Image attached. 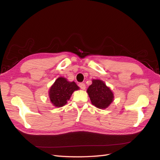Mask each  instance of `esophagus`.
<instances>
[{"label": "esophagus", "instance_id": "1", "mask_svg": "<svg viewBox=\"0 0 160 160\" xmlns=\"http://www.w3.org/2000/svg\"><path fill=\"white\" fill-rule=\"evenodd\" d=\"M79 87L81 89H83V90H84L85 89V85L83 83H80L79 84Z\"/></svg>", "mask_w": 160, "mask_h": 160}]
</instances>
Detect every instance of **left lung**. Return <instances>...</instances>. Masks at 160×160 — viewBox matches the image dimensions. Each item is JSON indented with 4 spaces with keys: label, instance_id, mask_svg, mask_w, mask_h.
I'll return each mask as SVG.
<instances>
[{
    "label": "left lung",
    "instance_id": "1",
    "mask_svg": "<svg viewBox=\"0 0 160 160\" xmlns=\"http://www.w3.org/2000/svg\"><path fill=\"white\" fill-rule=\"evenodd\" d=\"M87 92L91 103L99 109H106L113 101V93L101 80L93 79Z\"/></svg>",
    "mask_w": 160,
    "mask_h": 160
}]
</instances>
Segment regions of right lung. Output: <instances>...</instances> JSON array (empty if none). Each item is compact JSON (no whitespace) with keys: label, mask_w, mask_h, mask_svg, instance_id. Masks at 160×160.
<instances>
[{"label":"right lung","mask_w":160,"mask_h":160,"mask_svg":"<svg viewBox=\"0 0 160 160\" xmlns=\"http://www.w3.org/2000/svg\"><path fill=\"white\" fill-rule=\"evenodd\" d=\"M78 89L79 87L74 81L69 82L64 77H59L49 91L51 102L57 108L62 107L67 103L72 93Z\"/></svg>","instance_id":"1"}]
</instances>
